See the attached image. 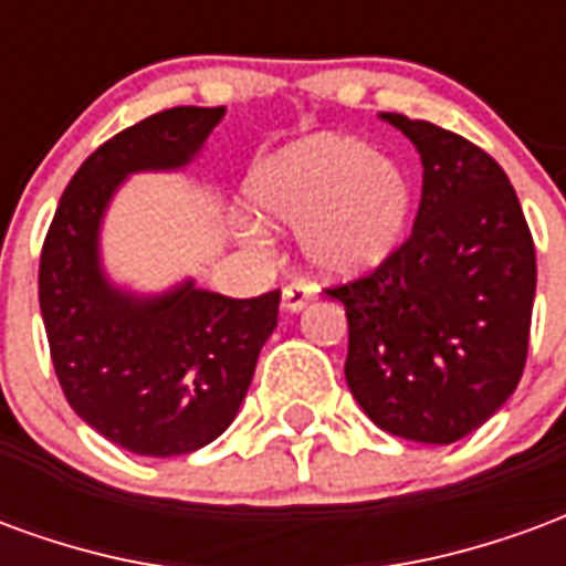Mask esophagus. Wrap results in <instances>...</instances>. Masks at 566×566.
<instances>
[{"label":"esophagus","instance_id":"esophagus-1","mask_svg":"<svg viewBox=\"0 0 566 566\" xmlns=\"http://www.w3.org/2000/svg\"><path fill=\"white\" fill-rule=\"evenodd\" d=\"M312 296H315V291H312L308 284L294 282V284H287V287L282 291V306L287 308V312H300Z\"/></svg>","mask_w":566,"mask_h":566}]
</instances>
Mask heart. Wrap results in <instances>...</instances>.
Returning a JSON list of instances; mask_svg holds the SVG:
<instances>
[{"mask_svg": "<svg viewBox=\"0 0 566 566\" xmlns=\"http://www.w3.org/2000/svg\"><path fill=\"white\" fill-rule=\"evenodd\" d=\"M248 199L263 218L303 227V254L331 279L379 266L412 214L403 169L348 136H315L272 154L251 175Z\"/></svg>", "mask_w": 566, "mask_h": 566, "instance_id": "1", "label": "heart"}]
</instances>
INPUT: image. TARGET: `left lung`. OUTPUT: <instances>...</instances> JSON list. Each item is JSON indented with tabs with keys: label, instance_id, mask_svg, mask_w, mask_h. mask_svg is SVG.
<instances>
[{
	"label": "left lung",
	"instance_id": "left-lung-1",
	"mask_svg": "<svg viewBox=\"0 0 566 566\" xmlns=\"http://www.w3.org/2000/svg\"><path fill=\"white\" fill-rule=\"evenodd\" d=\"M381 117L418 148L424 187L403 245L327 287L348 318L345 381L381 430L449 446L485 424L522 379L534 235L494 157L437 124Z\"/></svg>",
	"mask_w": 566,
	"mask_h": 566
}]
</instances>
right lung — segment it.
<instances>
[{"mask_svg": "<svg viewBox=\"0 0 566 566\" xmlns=\"http://www.w3.org/2000/svg\"><path fill=\"white\" fill-rule=\"evenodd\" d=\"M221 117L223 105H178L99 145L63 190L39 260V306L69 406L145 458L190 454L221 437L279 324V291L233 300L185 282L136 296L99 266V223L120 181L187 166Z\"/></svg>", "mask_w": 566, "mask_h": 566, "instance_id": "obj_1", "label": "right lung"}]
</instances>
